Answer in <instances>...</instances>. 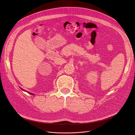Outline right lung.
I'll return each instance as SVG.
<instances>
[{
    "label": "right lung",
    "mask_w": 135,
    "mask_h": 135,
    "mask_svg": "<svg viewBox=\"0 0 135 135\" xmlns=\"http://www.w3.org/2000/svg\"><path fill=\"white\" fill-rule=\"evenodd\" d=\"M20 89H21L22 90H23V91H26V92L28 93V94H31V95H34V94H33V93H30V92H28V91H26V90H25L23 89H22V88H20Z\"/></svg>",
    "instance_id": "right-lung-1"
}]
</instances>
